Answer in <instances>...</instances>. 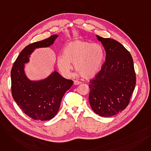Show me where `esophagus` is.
Instances as JSON below:
<instances>
[{
	"mask_svg": "<svg viewBox=\"0 0 151 151\" xmlns=\"http://www.w3.org/2000/svg\"><path fill=\"white\" fill-rule=\"evenodd\" d=\"M73 84H74V85H78V84H81V82H80V81H76V80H75V81H74V83H73Z\"/></svg>",
	"mask_w": 151,
	"mask_h": 151,
	"instance_id": "34e87169",
	"label": "esophagus"
}]
</instances>
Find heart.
<instances>
[{
	"label": "heart",
	"instance_id": "1",
	"mask_svg": "<svg viewBox=\"0 0 151 151\" xmlns=\"http://www.w3.org/2000/svg\"><path fill=\"white\" fill-rule=\"evenodd\" d=\"M104 56V48L100 44L75 40L66 45L62 56L57 59L56 63L63 76L68 78L70 76L71 63H73L78 74L89 79L98 73Z\"/></svg>",
	"mask_w": 151,
	"mask_h": 151
}]
</instances>
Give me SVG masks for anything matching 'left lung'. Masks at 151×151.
I'll return each instance as SVG.
<instances>
[{
    "label": "left lung",
    "mask_w": 151,
    "mask_h": 151,
    "mask_svg": "<svg viewBox=\"0 0 151 151\" xmlns=\"http://www.w3.org/2000/svg\"><path fill=\"white\" fill-rule=\"evenodd\" d=\"M106 51L101 70L90 80L89 100L97 114L110 117L128 106L136 84L133 61L129 51L119 42L96 35Z\"/></svg>",
    "instance_id": "obj_1"
}]
</instances>
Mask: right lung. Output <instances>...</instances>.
<instances>
[{
	"label": "right lung",
	"instance_id": "obj_1",
	"mask_svg": "<svg viewBox=\"0 0 151 151\" xmlns=\"http://www.w3.org/2000/svg\"><path fill=\"white\" fill-rule=\"evenodd\" d=\"M58 37V35H53L27 45L20 52L12 68L13 98L22 111L34 120H50L56 115L63 95L73 83L56 71L38 81L30 80L25 74V63L29 62L34 50L50 46Z\"/></svg>",
	"mask_w": 151,
	"mask_h": 151
}]
</instances>
